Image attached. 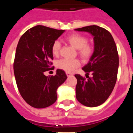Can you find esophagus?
Returning a JSON list of instances; mask_svg holds the SVG:
<instances>
[{"mask_svg":"<svg viewBox=\"0 0 133 133\" xmlns=\"http://www.w3.org/2000/svg\"><path fill=\"white\" fill-rule=\"evenodd\" d=\"M66 76L69 77H70V76H71V75H72V74L70 73V72H66Z\"/></svg>","mask_w":133,"mask_h":133,"instance_id":"34e87169","label":"esophagus"}]
</instances>
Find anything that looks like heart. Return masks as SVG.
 <instances>
[{
    "instance_id": "heart-1",
    "label": "heart",
    "mask_w": 133,
    "mask_h": 133,
    "mask_svg": "<svg viewBox=\"0 0 133 133\" xmlns=\"http://www.w3.org/2000/svg\"><path fill=\"white\" fill-rule=\"evenodd\" d=\"M88 38L84 35L75 33L68 36L66 41L78 50V55L83 61H88L93 55L95 46L90 43H88ZM61 45L59 41H56L51 47L52 53L54 56H58L61 51ZM81 64L79 60L62 58L56 62V66L66 72H72Z\"/></svg>"
}]
</instances>
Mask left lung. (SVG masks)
Wrapping results in <instances>:
<instances>
[{
	"instance_id": "left-lung-1",
	"label": "left lung",
	"mask_w": 133,
	"mask_h": 133,
	"mask_svg": "<svg viewBox=\"0 0 133 133\" xmlns=\"http://www.w3.org/2000/svg\"><path fill=\"white\" fill-rule=\"evenodd\" d=\"M75 30L90 32L95 42L93 55L83 68L88 78L75 75L76 98L86 107L99 106L107 100L117 82L119 63L117 46L111 34L104 28L91 25Z\"/></svg>"
}]
</instances>
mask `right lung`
Listing matches in <instances>:
<instances>
[{
    "instance_id": "obj_1",
    "label": "right lung",
    "mask_w": 133,
    "mask_h": 133,
    "mask_svg": "<svg viewBox=\"0 0 133 133\" xmlns=\"http://www.w3.org/2000/svg\"><path fill=\"white\" fill-rule=\"evenodd\" d=\"M64 32L38 25L26 30L18 41L14 74L21 97L32 107L43 109L54 104L56 90L67 78L61 69L56 70L55 76L44 75L52 69V44Z\"/></svg>"
}]
</instances>
